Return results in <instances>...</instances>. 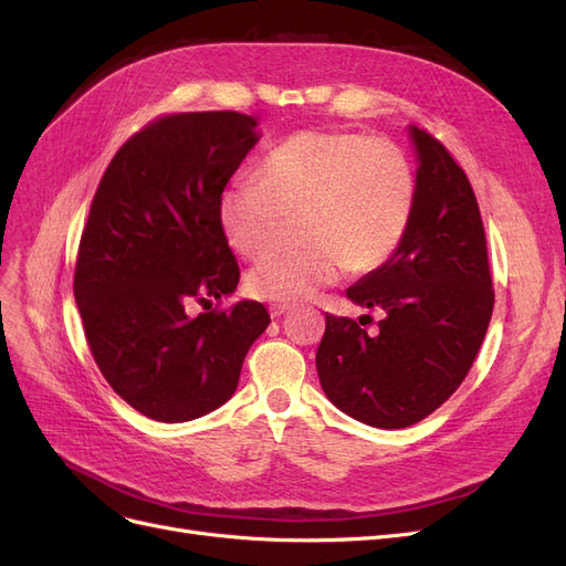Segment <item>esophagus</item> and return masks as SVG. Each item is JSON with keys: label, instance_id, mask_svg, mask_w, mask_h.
Wrapping results in <instances>:
<instances>
[{"label": "esophagus", "instance_id": "esophagus-1", "mask_svg": "<svg viewBox=\"0 0 566 566\" xmlns=\"http://www.w3.org/2000/svg\"><path fill=\"white\" fill-rule=\"evenodd\" d=\"M287 310H290L287 304H271V306H269V314H271V318H281Z\"/></svg>", "mask_w": 566, "mask_h": 566}]
</instances>
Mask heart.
<instances>
[{
  "label": "heart",
  "mask_w": 566,
  "mask_h": 566,
  "mask_svg": "<svg viewBox=\"0 0 566 566\" xmlns=\"http://www.w3.org/2000/svg\"><path fill=\"white\" fill-rule=\"evenodd\" d=\"M260 184L233 181L217 202L227 243L248 260L276 252L300 219L302 250L271 256L245 279L264 302H304L345 271L366 273L399 248L418 181L406 153L358 132L306 129L266 153Z\"/></svg>",
  "instance_id": "1"
}]
</instances>
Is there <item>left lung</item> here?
<instances>
[{"mask_svg": "<svg viewBox=\"0 0 566 566\" xmlns=\"http://www.w3.org/2000/svg\"><path fill=\"white\" fill-rule=\"evenodd\" d=\"M408 134L418 156L408 231L382 266L347 290L354 304L385 314L378 333L325 314L316 352L325 397L382 430L416 424L451 397L474 364L493 312L472 186L434 136L413 125Z\"/></svg>", "mask_w": 566, "mask_h": 566, "instance_id": "1", "label": "left lung"}]
</instances>
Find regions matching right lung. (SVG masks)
<instances>
[{
    "instance_id": "right-lung-1",
    "label": "right lung",
    "mask_w": 566,
    "mask_h": 566,
    "mask_svg": "<svg viewBox=\"0 0 566 566\" xmlns=\"http://www.w3.org/2000/svg\"><path fill=\"white\" fill-rule=\"evenodd\" d=\"M256 142L243 113L165 115L115 153L96 188L75 302L98 370L150 420L186 422L227 403L271 321L252 300L188 314L241 279L217 202Z\"/></svg>"
}]
</instances>
